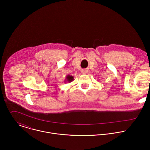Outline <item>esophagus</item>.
<instances>
[{
    "label": "esophagus",
    "instance_id": "obj_1",
    "mask_svg": "<svg viewBox=\"0 0 150 150\" xmlns=\"http://www.w3.org/2000/svg\"><path fill=\"white\" fill-rule=\"evenodd\" d=\"M81 72L82 74H86L87 73V70H82Z\"/></svg>",
    "mask_w": 150,
    "mask_h": 150
}]
</instances>
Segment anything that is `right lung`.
I'll return each mask as SVG.
<instances>
[{
	"label": "right lung",
	"mask_w": 150,
	"mask_h": 150,
	"mask_svg": "<svg viewBox=\"0 0 150 150\" xmlns=\"http://www.w3.org/2000/svg\"><path fill=\"white\" fill-rule=\"evenodd\" d=\"M74 79V78L73 76L72 75H67L66 76V78L65 79V81H64V82H65V83L66 82H71L72 81H73Z\"/></svg>",
	"instance_id": "add662e5"
}]
</instances>
